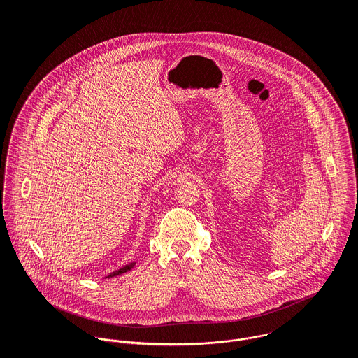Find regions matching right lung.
Here are the masks:
<instances>
[{"mask_svg": "<svg viewBox=\"0 0 358 358\" xmlns=\"http://www.w3.org/2000/svg\"><path fill=\"white\" fill-rule=\"evenodd\" d=\"M134 266H135V263H129V264H127L125 267H122V268H120V270H117V271L111 273V274L108 275V278H110V277H115V275H120V274H124V273L129 271V270H131Z\"/></svg>", "mask_w": 358, "mask_h": 358, "instance_id": "obj_1", "label": "right lung"}]
</instances>
